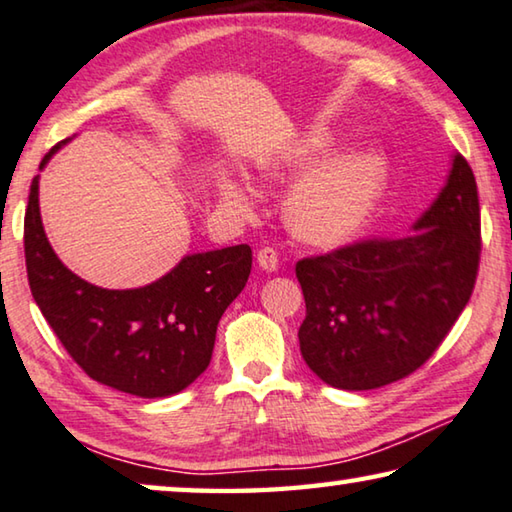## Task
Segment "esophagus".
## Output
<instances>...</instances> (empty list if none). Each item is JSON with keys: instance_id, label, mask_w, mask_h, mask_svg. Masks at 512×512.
<instances>
[{"instance_id": "34e87169", "label": "esophagus", "mask_w": 512, "mask_h": 512, "mask_svg": "<svg viewBox=\"0 0 512 512\" xmlns=\"http://www.w3.org/2000/svg\"><path fill=\"white\" fill-rule=\"evenodd\" d=\"M256 261H258V265L263 267V270L274 272V270H277V267H279V254H277V249H274V247L258 249Z\"/></svg>"}]
</instances>
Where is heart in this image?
I'll list each match as a JSON object with an SVG mask.
<instances>
[{"label":"heart","instance_id":"1","mask_svg":"<svg viewBox=\"0 0 512 512\" xmlns=\"http://www.w3.org/2000/svg\"><path fill=\"white\" fill-rule=\"evenodd\" d=\"M329 132H309L295 141L263 171L272 178L301 174L306 166L332 151ZM387 185V162L377 151H343L320 160L316 167L295 180L286 196V222L302 240L318 247H336L364 229ZM226 201L247 208L249 196L240 185L226 183Z\"/></svg>","mask_w":512,"mask_h":512}]
</instances>
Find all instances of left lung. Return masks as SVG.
Here are the masks:
<instances>
[{
    "label": "left lung",
    "instance_id": "left-lung-1",
    "mask_svg": "<svg viewBox=\"0 0 512 512\" xmlns=\"http://www.w3.org/2000/svg\"><path fill=\"white\" fill-rule=\"evenodd\" d=\"M405 238H373L295 265L300 350L329 387L366 391L412 375L460 318L481 263V206L462 155Z\"/></svg>",
    "mask_w": 512,
    "mask_h": 512
}]
</instances>
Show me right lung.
<instances>
[{
    "instance_id": "add662e5",
    "label": "right lung",
    "mask_w": 512,
    "mask_h": 512,
    "mask_svg": "<svg viewBox=\"0 0 512 512\" xmlns=\"http://www.w3.org/2000/svg\"><path fill=\"white\" fill-rule=\"evenodd\" d=\"M66 141L43 157L41 169ZM25 261L38 309L86 375L132 396L162 398L190 387L208 368L219 318L249 279L251 247L185 256L144 288H98L70 272L47 242L34 178Z\"/></svg>"
}]
</instances>
